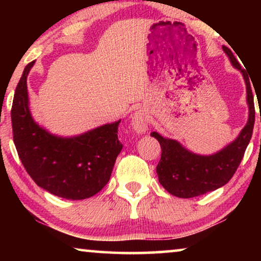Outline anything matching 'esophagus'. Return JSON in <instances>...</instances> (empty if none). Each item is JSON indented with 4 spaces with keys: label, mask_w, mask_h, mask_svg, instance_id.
Masks as SVG:
<instances>
[{
    "label": "esophagus",
    "mask_w": 261,
    "mask_h": 261,
    "mask_svg": "<svg viewBox=\"0 0 261 261\" xmlns=\"http://www.w3.org/2000/svg\"><path fill=\"white\" fill-rule=\"evenodd\" d=\"M132 127L138 134H144L145 132H147L148 121L144 110H138L134 113V115L132 116Z\"/></svg>",
    "instance_id": "obj_1"
}]
</instances>
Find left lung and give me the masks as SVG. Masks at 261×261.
Here are the masks:
<instances>
[{
	"label": "left lung",
	"instance_id": "obj_1",
	"mask_svg": "<svg viewBox=\"0 0 261 261\" xmlns=\"http://www.w3.org/2000/svg\"><path fill=\"white\" fill-rule=\"evenodd\" d=\"M222 48L231 65L244 76L248 105L247 123L235 140L221 151L210 155L196 154L177 140L164 138L156 132H152V137H154L162 146V158L156 166L159 183L169 194L176 197H196L227 184L240 165L252 138L255 109L251 82L246 71L241 69L240 63L235 58L233 52L226 46Z\"/></svg>",
	"mask_w": 261,
	"mask_h": 261
}]
</instances>
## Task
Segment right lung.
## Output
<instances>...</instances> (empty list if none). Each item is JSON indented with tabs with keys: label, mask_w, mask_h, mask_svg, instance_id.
<instances>
[{
	"label": "right lung",
	"mask_w": 261,
	"mask_h": 261,
	"mask_svg": "<svg viewBox=\"0 0 261 261\" xmlns=\"http://www.w3.org/2000/svg\"><path fill=\"white\" fill-rule=\"evenodd\" d=\"M24 67L12 107L13 138L21 163L38 187L65 199H84L108 183L122 144L117 139L121 120L76 137H59L37 123L30 109Z\"/></svg>",
	"instance_id": "add662e5"
}]
</instances>
